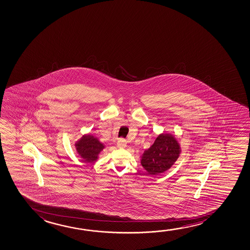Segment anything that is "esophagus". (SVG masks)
<instances>
[{"mask_svg": "<svg viewBox=\"0 0 250 250\" xmlns=\"http://www.w3.org/2000/svg\"><path fill=\"white\" fill-rule=\"evenodd\" d=\"M116 146L118 148H125L127 146V141L124 139H119L116 143Z\"/></svg>", "mask_w": 250, "mask_h": 250, "instance_id": "obj_1", "label": "esophagus"}]
</instances>
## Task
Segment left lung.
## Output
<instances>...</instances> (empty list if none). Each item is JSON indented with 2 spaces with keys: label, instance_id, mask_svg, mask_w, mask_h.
<instances>
[{
  "label": "left lung",
  "instance_id": "obj_1",
  "mask_svg": "<svg viewBox=\"0 0 250 250\" xmlns=\"http://www.w3.org/2000/svg\"><path fill=\"white\" fill-rule=\"evenodd\" d=\"M181 153L177 139L171 134H160L141 157V163L150 175H159L174 165Z\"/></svg>",
  "mask_w": 250,
  "mask_h": 250
}]
</instances>
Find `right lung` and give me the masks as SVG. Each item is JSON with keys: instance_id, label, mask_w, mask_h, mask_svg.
<instances>
[{"instance_id": "1", "label": "right lung", "mask_w": 250, "mask_h": 250, "mask_svg": "<svg viewBox=\"0 0 250 250\" xmlns=\"http://www.w3.org/2000/svg\"><path fill=\"white\" fill-rule=\"evenodd\" d=\"M75 147L79 156L87 163H93L98 160L101 152L104 149V145L91 134H83L79 141L75 142Z\"/></svg>"}]
</instances>
